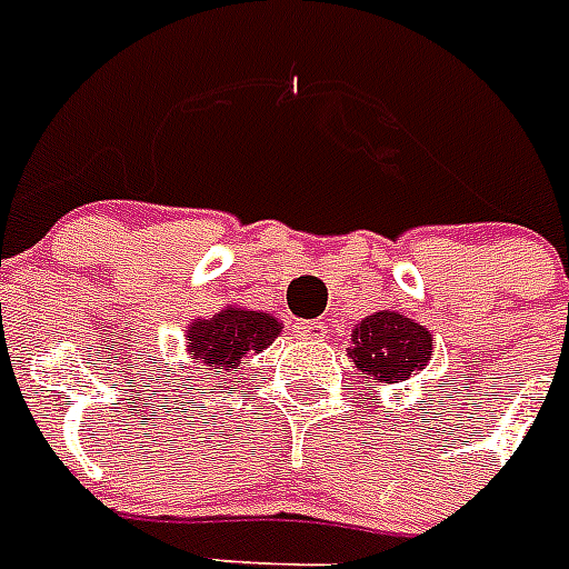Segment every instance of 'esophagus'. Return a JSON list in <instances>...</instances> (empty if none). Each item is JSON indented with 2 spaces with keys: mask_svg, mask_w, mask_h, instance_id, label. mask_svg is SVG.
<instances>
[{
  "mask_svg": "<svg viewBox=\"0 0 569 569\" xmlns=\"http://www.w3.org/2000/svg\"><path fill=\"white\" fill-rule=\"evenodd\" d=\"M295 329H298V336L307 338V341H321L323 332H327V323H323V321H300Z\"/></svg>",
  "mask_w": 569,
  "mask_h": 569,
  "instance_id": "esophagus-1",
  "label": "esophagus"
}]
</instances>
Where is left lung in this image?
I'll return each instance as SVG.
<instances>
[{
    "label": "left lung",
    "mask_w": 569,
    "mask_h": 569,
    "mask_svg": "<svg viewBox=\"0 0 569 569\" xmlns=\"http://www.w3.org/2000/svg\"><path fill=\"white\" fill-rule=\"evenodd\" d=\"M431 332L399 312H376L352 332V361L379 381H405L431 361Z\"/></svg>",
    "instance_id": "left-lung-1"
}]
</instances>
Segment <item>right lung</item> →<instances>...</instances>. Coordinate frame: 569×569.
<instances>
[{
	"label": "right lung",
	"instance_id": "right-lung-1",
	"mask_svg": "<svg viewBox=\"0 0 569 569\" xmlns=\"http://www.w3.org/2000/svg\"><path fill=\"white\" fill-rule=\"evenodd\" d=\"M277 336L280 323L271 315L228 307L213 315L211 321H196L188 329V350L202 370L231 373L240 367L246 352L266 350Z\"/></svg>",
	"mask_w": 569,
	"mask_h": 569
}]
</instances>
